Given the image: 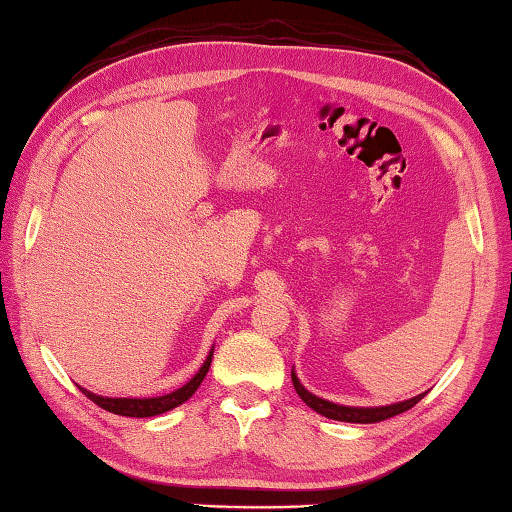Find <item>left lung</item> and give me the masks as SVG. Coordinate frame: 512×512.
Wrapping results in <instances>:
<instances>
[{"label": "left lung", "instance_id": "obj_1", "mask_svg": "<svg viewBox=\"0 0 512 512\" xmlns=\"http://www.w3.org/2000/svg\"><path fill=\"white\" fill-rule=\"evenodd\" d=\"M291 381H293V388H296V393L300 395V400L305 402L309 409H314L316 413L325 415V418H329V420L357 422V424H372V422L393 418V415H400L404 411L413 409V406L418 404L424 395H427V393H420V395L411 397V400L386 404V406H345V404H334L329 400H323V397H318L314 393H309L307 388L300 384L296 370H291Z\"/></svg>", "mask_w": 512, "mask_h": 512}]
</instances>
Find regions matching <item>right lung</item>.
Masks as SVG:
<instances>
[{"label": "right lung", "mask_w": 512, "mask_h": 512, "mask_svg": "<svg viewBox=\"0 0 512 512\" xmlns=\"http://www.w3.org/2000/svg\"><path fill=\"white\" fill-rule=\"evenodd\" d=\"M212 354L214 348L207 354V359L203 361V366L198 368L196 375L187 381L185 386L176 388L173 393L167 395H158V397H103L97 393H90L88 388H81L83 395H88L94 404H99L101 409H106L110 413H117V415H126V418H153V415H160V413H167L171 409H176L183 402H187L189 397L196 393V388L203 384V379L207 375V370H210V363H212Z\"/></svg>", "instance_id": "obj_1"}]
</instances>
